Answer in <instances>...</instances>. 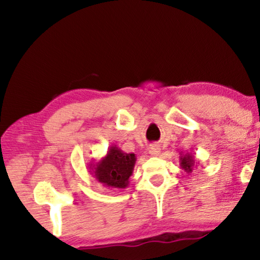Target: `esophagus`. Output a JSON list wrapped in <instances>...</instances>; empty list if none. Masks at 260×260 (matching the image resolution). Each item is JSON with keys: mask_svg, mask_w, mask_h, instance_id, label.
<instances>
[{"mask_svg": "<svg viewBox=\"0 0 260 260\" xmlns=\"http://www.w3.org/2000/svg\"><path fill=\"white\" fill-rule=\"evenodd\" d=\"M159 152H161V149H159V145L152 144L149 147V154L151 156H158Z\"/></svg>", "mask_w": 260, "mask_h": 260, "instance_id": "1", "label": "esophagus"}]
</instances>
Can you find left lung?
Instances as JSON below:
<instances>
[{
	"mask_svg": "<svg viewBox=\"0 0 260 260\" xmlns=\"http://www.w3.org/2000/svg\"><path fill=\"white\" fill-rule=\"evenodd\" d=\"M180 166H181V168H182L187 174L193 172L194 166H195L194 156L191 154H188V152H187V154H184V155L181 154V156H180Z\"/></svg>",
	"mask_w": 260,
	"mask_h": 260,
	"instance_id": "8db88e82",
	"label": "left lung"
}]
</instances>
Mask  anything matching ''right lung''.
I'll list each match as a JSON object with an SVG mask.
<instances>
[{"label": "right lung", "mask_w": 260, "mask_h": 260, "mask_svg": "<svg viewBox=\"0 0 260 260\" xmlns=\"http://www.w3.org/2000/svg\"><path fill=\"white\" fill-rule=\"evenodd\" d=\"M135 163V154H126L116 145H111L104 157L91 163L90 173L103 186L123 189L129 186V177L133 175Z\"/></svg>", "instance_id": "add662e5"}]
</instances>
